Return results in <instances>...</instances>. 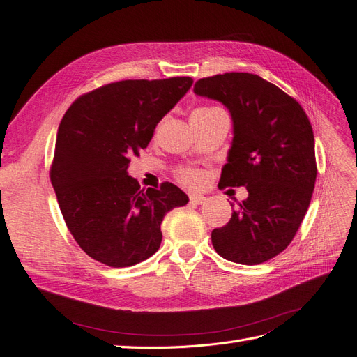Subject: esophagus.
<instances>
[{
    "label": "esophagus",
    "mask_w": 357,
    "mask_h": 357,
    "mask_svg": "<svg viewBox=\"0 0 357 357\" xmlns=\"http://www.w3.org/2000/svg\"><path fill=\"white\" fill-rule=\"evenodd\" d=\"M189 199H190V204H192V205H201V204H204L205 197L197 195V193H192V195L189 197Z\"/></svg>",
    "instance_id": "obj_1"
}]
</instances>
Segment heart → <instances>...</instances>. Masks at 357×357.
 <instances>
[{
    "mask_svg": "<svg viewBox=\"0 0 357 357\" xmlns=\"http://www.w3.org/2000/svg\"><path fill=\"white\" fill-rule=\"evenodd\" d=\"M214 110H219V109L218 107H201V109L195 112L205 113V112H214ZM177 177L183 185H186L189 188H198L204 181V174L199 169H195V168H180L177 171Z\"/></svg>",
    "mask_w": 357,
    "mask_h": 357,
    "instance_id": "heart-1",
    "label": "heart"
}]
</instances>
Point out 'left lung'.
Listing matches in <instances>:
<instances>
[{"label": "left lung", "instance_id": "1", "mask_svg": "<svg viewBox=\"0 0 357 357\" xmlns=\"http://www.w3.org/2000/svg\"><path fill=\"white\" fill-rule=\"evenodd\" d=\"M193 92L229 110L234 138L219 186H245L231 220L211 232L214 250L231 262L259 265L294 240L317 176L314 134L296 100L250 73H225ZM232 205V204H231Z\"/></svg>", "mask_w": 357, "mask_h": 357}]
</instances>
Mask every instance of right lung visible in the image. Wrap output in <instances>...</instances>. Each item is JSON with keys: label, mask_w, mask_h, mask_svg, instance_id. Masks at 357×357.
Wrapping results in <instances>:
<instances>
[{"label": "right lung", "mask_w": 357, "mask_h": 357, "mask_svg": "<svg viewBox=\"0 0 357 357\" xmlns=\"http://www.w3.org/2000/svg\"><path fill=\"white\" fill-rule=\"evenodd\" d=\"M192 83H109L79 96L63 114L50 181L71 235L95 261L113 268L146 261L160 245L164 215L188 204L186 193L168 181L139 189L128 167Z\"/></svg>", "instance_id": "obj_1"}]
</instances>
